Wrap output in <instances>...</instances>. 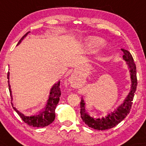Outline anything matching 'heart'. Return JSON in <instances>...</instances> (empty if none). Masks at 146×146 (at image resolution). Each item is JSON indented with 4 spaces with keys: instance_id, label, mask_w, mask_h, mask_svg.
Returning a JSON list of instances; mask_svg holds the SVG:
<instances>
[{
    "instance_id": "1",
    "label": "heart",
    "mask_w": 146,
    "mask_h": 146,
    "mask_svg": "<svg viewBox=\"0 0 146 146\" xmlns=\"http://www.w3.org/2000/svg\"><path fill=\"white\" fill-rule=\"evenodd\" d=\"M104 44V40L102 38H98V37L90 36L85 40L84 46L85 49L88 52H93Z\"/></svg>"
}]
</instances>
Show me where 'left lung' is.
<instances>
[{"label": "left lung", "mask_w": 146, "mask_h": 146, "mask_svg": "<svg viewBox=\"0 0 146 146\" xmlns=\"http://www.w3.org/2000/svg\"><path fill=\"white\" fill-rule=\"evenodd\" d=\"M121 51L124 53L123 56V59L125 61V63L128 66L130 72V80H131L130 90L126 98L123 100V103L117 106L115 110L112 111L110 113H108L105 117L102 118H94L93 117H90V115H88L86 111V106H85L86 103L83 98H82L80 102V114H81L82 119L86 125L95 130H104L113 128L126 117L131 109L134 95L137 86L136 65L134 62L133 58L130 52L123 48H121Z\"/></svg>", "instance_id": "8db88e82"}]
</instances>
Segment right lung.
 I'll return each instance as SVG.
<instances>
[{"label": "right lung", "mask_w": 146, "mask_h": 146, "mask_svg": "<svg viewBox=\"0 0 146 146\" xmlns=\"http://www.w3.org/2000/svg\"><path fill=\"white\" fill-rule=\"evenodd\" d=\"M29 33H30V31L25 33L24 36L22 37V38L18 42L17 45L20 44L22 40L29 34ZM7 79L9 93L10 95H11V101H12V93H11V86H10L9 84V72L7 73ZM60 83V81L58 82V83L55 84L51 88L49 95H48V99L47 101H46L45 108L42 111L40 112L39 113L36 114L35 115H31V116H27V115H24L23 113H21L19 110L16 109V107L14 106L13 103H11L13 108L18 114V115L21 117V119L24 121V122L27 123L29 125H31V126L33 127H37V128H41V127L43 128V127L47 126L48 125L51 124L52 122L54 121L55 117H56L55 110H56L57 105H58V102L60 101V97L61 95Z\"/></svg>", "instance_id": "add662e5"}]
</instances>
